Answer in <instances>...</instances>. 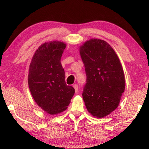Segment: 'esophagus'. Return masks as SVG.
Listing matches in <instances>:
<instances>
[{"label": "esophagus", "instance_id": "34e87169", "mask_svg": "<svg viewBox=\"0 0 149 149\" xmlns=\"http://www.w3.org/2000/svg\"><path fill=\"white\" fill-rule=\"evenodd\" d=\"M74 88L75 89V93H77V91H78V85H76V84H75V85H74Z\"/></svg>", "mask_w": 149, "mask_h": 149}]
</instances>
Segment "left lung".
Here are the masks:
<instances>
[{"instance_id":"obj_1","label":"left lung","mask_w":149,"mask_h":149,"mask_svg":"<svg viewBox=\"0 0 149 149\" xmlns=\"http://www.w3.org/2000/svg\"><path fill=\"white\" fill-rule=\"evenodd\" d=\"M87 79L83 99L93 116L103 118L118 107L125 90V77L117 54L103 40L93 39L80 47Z\"/></svg>"}]
</instances>
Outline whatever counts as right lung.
Returning <instances> with one entry per match:
<instances>
[{
	"label": "right lung",
	"instance_id": "add662e5",
	"mask_svg": "<svg viewBox=\"0 0 149 149\" xmlns=\"http://www.w3.org/2000/svg\"><path fill=\"white\" fill-rule=\"evenodd\" d=\"M65 47L59 41L45 42L36 50L29 65L30 92L39 107L50 114L66 109L75 93L74 88L65 84L60 62Z\"/></svg>",
	"mask_w": 149,
	"mask_h": 149
}]
</instances>
